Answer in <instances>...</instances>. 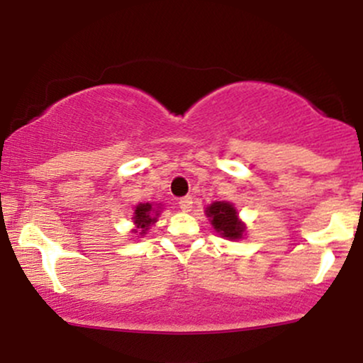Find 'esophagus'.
<instances>
[{
	"instance_id": "34e87169",
	"label": "esophagus",
	"mask_w": 363,
	"mask_h": 363,
	"mask_svg": "<svg viewBox=\"0 0 363 363\" xmlns=\"http://www.w3.org/2000/svg\"><path fill=\"white\" fill-rule=\"evenodd\" d=\"M179 208H181L182 211H191V208H193V198H191V196H186V198L179 199Z\"/></svg>"
}]
</instances>
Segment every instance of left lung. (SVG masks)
I'll return each mask as SVG.
<instances>
[{
  "label": "left lung",
  "mask_w": 363,
  "mask_h": 363,
  "mask_svg": "<svg viewBox=\"0 0 363 363\" xmlns=\"http://www.w3.org/2000/svg\"><path fill=\"white\" fill-rule=\"evenodd\" d=\"M205 215L210 220L211 227L218 235L228 240H240L245 235V223L239 218V211L234 203L215 201L206 206Z\"/></svg>",
  "instance_id": "8db88e82"
}]
</instances>
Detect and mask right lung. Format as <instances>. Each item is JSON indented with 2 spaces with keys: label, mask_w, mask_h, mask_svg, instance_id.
<instances>
[{
  "label": "right lung",
  "mask_w": 363,
  "mask_h": 363,
  "mask_svg": "<svg viewBox=\"0 0 363 363\" xmlns=\"http://www.w3.org/2000/svg\"><path fill=\"white\" fill-rule=\"evenodd\" d=\"M162 213V203H138L133 211V223L135 228L131 230V234L135 235H147L152 225L158 222V216Z\"/></svg>",
  "instance_id": "add662e5"
}]
</instances>
